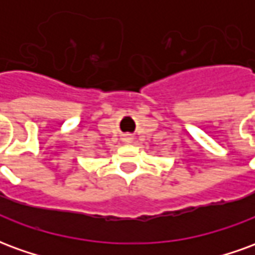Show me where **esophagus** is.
Wrapping results in <instances>:
<instances>
[{
	"label": "esophagus",
	"instance_id": "obj_1",
	"mask_svg": "<svg viewBox=\"0 0 255 255\" xmlns=\"http://www.w3.org/2000/svg\"><path fill=\"white\" fill-rule=\"evenodd\" d=\"M127 139H129V138H128V136H127Z\"/></svg>",
	"mask_w": 255,
	"mask_h": 255
}]
</instances>
